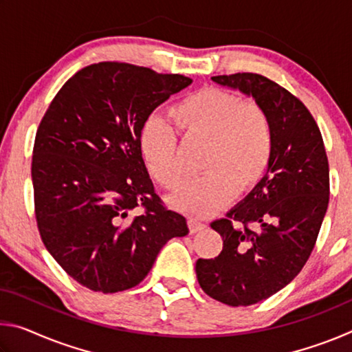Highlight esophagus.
<instances>
[{"instance_id": "esophagus-1", "label": "esophagus", "mask_w": 352, "mask_h": 352, "mask_svg": "<svg viewBox=\"0 0 352 352\" xmlns=\"http://www.w3.org/2000/svg\"><path fill=\"white\" fill-rule=\"evenodd\" d=\"M188 225H189V233H197V231H201L206 228V223L201 222L200 219H195V217H190L188 220Z\"/></svg>"}]
</instances>
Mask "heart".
I'll return each instance as SVG.
<instances>
[{
	"instance_id": "obj_1",
	"label": "heart",
	"mask_w": 352,
	"mask_h": 352,
	"mask_svg": "<svg viewBox=\"0 0 352 352\" xmlns=\"http://www.w3.org/2000/svg\"><path fill=\"white\" fill-rule=\"evenodd\" d=\"M175 119L188 136L206 141L201 169L206 174L183 184L169 204L190 216L206 217L219 212L247 192L269 170L273 155L272 121L254 102H242L236 94L220 88H201L172 107ZM140 152L160 186L175 189L183 180L177 155V135L164 119L151 116L138 135Z\"/></svg>"
}]
</instances>
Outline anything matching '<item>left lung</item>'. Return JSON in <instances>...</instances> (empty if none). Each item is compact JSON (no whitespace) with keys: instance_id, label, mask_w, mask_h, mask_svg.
I'll use <instances>...</instances> for the list:
<instances>
[{"instance_id":"left-lung-1","label":"left lung","mask_w":352,"mask_h":352,"mask_svg":"<svg viewBox=\"0 0 352 352\" xmlns=\"http://www.w3.org/2000/svg\"><path fill=\"white\" fill-rule=\"evenodd\" d=\"M211 79L252 96L269 115L275 136L264 178L211 223L222 236V252L195 262L206 295L250 306L285 287L307 262L329 204V164L317 122L285 88L253 73Z\"/></svg>"}]
</instances>
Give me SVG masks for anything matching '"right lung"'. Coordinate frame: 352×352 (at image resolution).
I'll return each instance as SVG.
<instances>
[{
  "label": "right lung",
  "mask_w": 352,
  "mask_h": 352,
  "mask_svg": "<svg viewBox=\"0 0 352 352\" xmlns=\"http://www.w3.org/2000/svg\"><path fill=\"white\" fill-rule=\"evenodd\" d=\"M190 83L129 63L90 65L41 119L32 155L37 226L47 252L83 287H135L164 243L189 233L186 219L155 194L138 135L158 105Z\"/></svg>",
  "instance_id": "obj_1"
}]
</instances>
